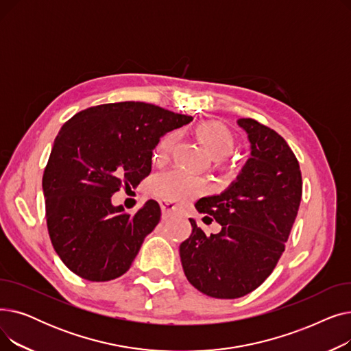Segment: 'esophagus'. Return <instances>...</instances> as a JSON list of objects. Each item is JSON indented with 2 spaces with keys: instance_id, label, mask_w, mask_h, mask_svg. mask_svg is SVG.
<instances>
[{
  "instance_id": "34e87169",
  "label": "esophagus",
  "mask_w": 351,
  "mask_h": 351,
  "mask_svg": "<svg viewBox=\"0 0 351 351\" xmlns=\"http://www.w3.org/2000/svg\"><path fill=\"white\" fill-rule=\"evenodd\" d=\"M160 209H162V216L163 217H169V216H172L175 213L176 206L172 204V202L163 200V202H160Z\"/></svg>"
}]
</instances>
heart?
<instances>
[{
  "label": "heart",
  "mask_w": 351,
  "mask_h": 351,
  "mask_svg": "<svg viewBox=\"0 0 351 351\" xmlns=\"http://www.w3.org/2000/svg\"><path fill=\"white\" fill-rule=\"evenodd\" d=\"M197 135L205 142L215 159L229 156L236 146L234 136L223 125L206 122L197 128ZM179 142V132L166 134L158 143L155 156L159 160L168 159ZM208 191L205 179L193 176L182 169H172L158 175L152 182V192L166 202H186Z\"/></svg>",
  "instance_id": "1"
}]
</instances>
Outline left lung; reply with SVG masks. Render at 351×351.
Returning <instances> with one entry per match:
<instances>
[{"instance_id":"1","label":"left lung","mask_w":351,"mask_h":351,"mask_svg":"<svg viewBox=\"0 0 351 351\" xmlns=\"http://www.w3.org/2000/svg\"><path fill=\"white\" fill-rule=\"evenodd\" d=\"M237 125L247 134L250 158L225 192L195 205L222 230L206 236L189 219L192 233L179 246L189 283L215 299L242 298L269 278L302 200L300 166L287 142L252 118L237 119Z\"/></svg>"}]
</instances>
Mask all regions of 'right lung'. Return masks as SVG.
<instances>
[{
    "instance_id": "add662e5",
    "label": "right lung",
    "mask_w": 351,
    "mask_h": 351,
    "mask_svg": "<svg viewBox=\"0 0 351 351\" xmlns=\"http://www.w3.org/2000/svg\"><path fill=\"white\" fill-rule=\"evenodd\" d=\"M192 117L145 102L104 104L81 110L53 141L43 176L52 246L64 265L89 282L114 280L131 267L143 239L160 220L156 200L135 215L114 206L122 186L151 173L159 138Z\"/></svg>"
}]
</instances>
